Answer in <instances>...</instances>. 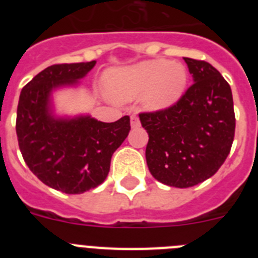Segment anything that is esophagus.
I'll list each match as a JSON object with an SVG mask.
<instances>
[{"mask_svg": "<svg viewBox=\"0 0 258 258\" xmlns=\"http://www.w3.org/2000/svg\"><path fill=\"white\" fill-rule=\"evenodd\" d=\"M131 125L133 129H137V127L141 126V121H140V118H138V116L137 115L131 116Z\"/></svg>", "mask_w": 258, "mask_h": 258, "instance_id": "obj_1", "label": "esophagus"}]
</instances>
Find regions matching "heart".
I'll use <instances>...</instances> for the list:
<instances>
[{
  "mask_svg": "<svg viewBox=\"0 0 258 258\" xmlns=\"http://www.w3.org/2000/svg\"><path fill=\"white\" fill-rule=\"evenodd\" d=\"M187 71L183 64L166 59H150L104 74V88L113 99L127 102L142 97L150 111L174 106L186 92Z\"/></svg>",
  "mask_w": 258,
  "mask_h": 258,
  "instance_id": "1",
  "label": "heart"
}]
</instances>
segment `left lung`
<instances>
[{
  "mask_svg": "<svg viewBox=\"0 0 258 258\" xmlns=\"http://www.w3.org/2000/svg\"><path fill=\"white\" fill-rule=\"evenodd\" d=\"M194 84L173 107L141 113L149 133L146 161L154 178L172 187L202 183L231 149L235 115L231 88L208 61L184 58Z\"/></svg>",
  "mask_w": 258,
  "mask_h": 258,
  "instance_id": "left-lung-1",
  "label": "left lung"
}]
</instances>
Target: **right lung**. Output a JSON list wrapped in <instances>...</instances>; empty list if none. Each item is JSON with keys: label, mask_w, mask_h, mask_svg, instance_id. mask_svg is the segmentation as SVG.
<instances>
[{"label": "right lung", "mask_w": 258, "mask_h": 258, "mask_svg": "<svg viewBox=\"0 0 258 258\" xmlns=\"http://www.w3.org/2000/svg\"><path fill=\"white\" fill-rule=\"evenodd\" d=\"M97 61L54 64L23 88L17 111V136L31 172L49 187L83 194L106 179L113 152L131 132V118L98 121L90 115L59 116L52 94L77 88Z\"/></svg>", "instance_id": "obj_1"}]
</instances>
